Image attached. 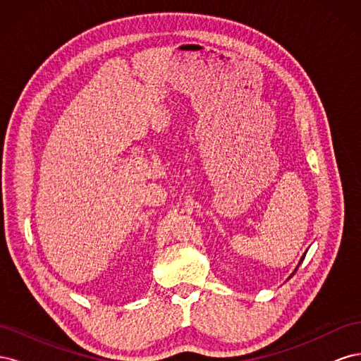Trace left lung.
I'll return each instance as SVG.
<instances>
[{
  "instance_id": "1",
  "label": "left lung",
  "mask_w": 361,
  "mask_h": 361,
  "mask_svg": "<svg viewBox=\"0 0 361 361\" xmlns=\"http://www.w3.org/2000/svg\"><path fill=\"white\" fill-rule=\"evenodd\" d=\"M304 257H305V253L302 255V257H301V260H300V264H301V262L304 260ZM300 264H298V265H300ZM297 269H298V267H297V268H295V271H293V272H297ZM293 272H292V276H293Z\"/></svg>"
}]
</instances>
